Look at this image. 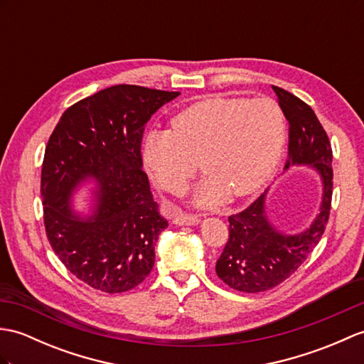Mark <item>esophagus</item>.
<instances>
[{"instance_id": "obj_1", "label": "esophagus", "mask_w": 364, "mask_h": 364, "mask_svg": "<svg viewBox=\"0 0 364 364\" xmlns=\"http://www.w3.org/2000/svg\"><path fill=\"white\" fill-rule=\"evenodd\" d=\"M173 223L175 225L193 226V225L200 223V217L193 215V214H186V213H181V210H178V213H175V215H173Z\"/></svg>"}]
</instances>
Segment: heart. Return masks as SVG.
Returning a JSON list of instances; mask_svg holds the SVG:
<instances>
[{"instance_id": "b5f03b06", "label": "heart", "mask_w": 364, "mask_h": 364, "mask_svg": "<svg viewBox=\"0 0 364 364\" xmlns=\"http://www.w3.org/2000/svg\"><path fill=\"white\" fill-rule=\"evenodd\" d=\"M287 119L273 99L213 96L186 107L173 129L151 130L144 139V161L161 188L181 193L201 167L196 205L217 206L228 197L259 191L281 161Z\"/></svg>"}]
</instances>
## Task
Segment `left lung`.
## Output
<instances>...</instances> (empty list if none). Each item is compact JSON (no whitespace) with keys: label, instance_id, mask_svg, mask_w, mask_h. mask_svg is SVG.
<instances>
[{"label":"left lung","instance_id":"8db88e82","mask_svg":"<svg viewBox=\"0 0 364 364\" xmlns=\"http://www.w3.org/2000/svg\"><path fill=\"white\" fill-rule=\"evenodd\" d=\"M273 90L290 125L289 159L284 168H315L323 183V200L315 220L298 234H282L269 223L265 210L268 191L242 213L228 218L230 237L217 260L215 272L231 289L245 293L274 289L296 272L323 237L332 205V147L326 130L304 100L279 87Z\"/></svg>","mask_w":364,"mask_h":364}]
</instances>
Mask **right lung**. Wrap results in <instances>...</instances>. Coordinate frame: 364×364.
I'll use <instances>...</instances> for the list:
<instances>
[{"instance_id": "right-lung-1", "label": "right lung", "mask_w": 364, "mask_h": 364, "mask_svg": "<svg viewBox=\"0 0 364 364\" xmlns=\"http://www.w3.org/2000/svg\"><path fill=\"white\" fill-rule=\"evenodd\" d=\"M178 91L114 85L79 100L50 134L41 167L48 240L82 282L105 293L129 291L155 264L167 228L142 171L146 124ZM87 179L98 184L93 214L73 213L70 197Z\"/></svg>"}]
</instances>
